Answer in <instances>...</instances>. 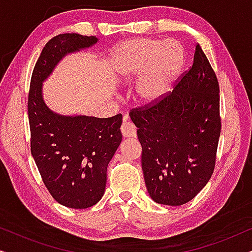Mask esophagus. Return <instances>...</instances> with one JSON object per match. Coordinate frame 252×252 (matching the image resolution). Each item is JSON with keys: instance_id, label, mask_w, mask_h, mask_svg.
<instances>
[{"instance_id": "1", "label": "esophagus", "mask_w": 252, "mask_h": 252, "mask_svg": "<svg viewBox=\"0 0 252 252\" xmlns=\"http://www.w3.org/2000/svg\"><path fill=\"white\" fill-rule=\"evenodd\" d=\"M123 120H124V123H123L122 127H120V130H122L123 136L135 137L136 136V128L132 123L128 122V117L125 116Z\"/></svg>"}]
</instances>
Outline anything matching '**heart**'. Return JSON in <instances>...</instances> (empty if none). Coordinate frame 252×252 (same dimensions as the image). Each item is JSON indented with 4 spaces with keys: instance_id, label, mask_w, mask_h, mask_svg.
I'll return each instance as SVG.
<instances>
[{
    "instance_id": "1",
    "label": "heart",
    "mask_w": 252,
    "mask_h": 252,
    "mask_svg": "<svg viewBox=\"0 0 252 252\" xmlns=\"http://www.w3.org/2000/svg\"><path fill=\"white\" fill-rule=\"evenodd\" d=\"M185 62L177 40L136 37L120 43L110 55V67L122 85L137 79L135 97L141 104L155 105L171 91Z\"/></svg>"
}]
</instances>
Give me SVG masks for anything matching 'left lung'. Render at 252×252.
<instances>
[{"label": "left lung", "instance_id": "left-lung-1", "mask_svg": "<svg viewBox=\"0 0 252 252\" xmlns=\"http://www.w3.org/2000/svg\"><path fill=\"white\" fill-rule=\"evenodd\" d=\"M129 117L142 146L147 190L158 204L191 201L208 184L216 165L221 129L219 84L202 48L173 92Z\"/></svg>", "mask_w": 252, "mask_h": 252}]
</instances>
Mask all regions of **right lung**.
Returning a JSON list of instances; mask_svg holds the SVG:
<instances>
[{"label": "right lung", "instance_id": "add662e5", "mask_svg": "<svg viewBox=\"0 0 252 252\" xmlns=\"http://www.w3.org/2000/svg\"><path fill=\"white\" fill-rule=\"evenodd\" d=\"M97 42L96 36L77 33L54 36L42 49L31 79V153L51 196L71 209L91 208L102 198L108 164L123 139V116L96 118L51 111L43 101L42 82L66 55Z\"/></svg>", "mask_w": 252, "mask_h": 252}]
</instances>
